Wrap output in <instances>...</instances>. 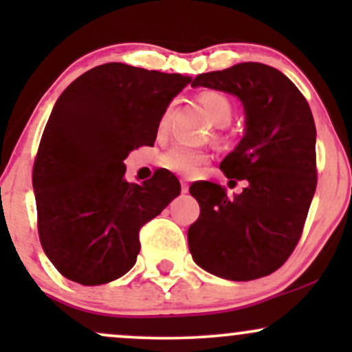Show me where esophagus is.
<instances>
[{"label": "esophagus", "mask_w": 352, "mask_h": 352, "mask_svg": "<svg viewBox=\"0 0 352 352\" xmlns=\"http://www.w3.org/2000/svg\"><path fill=\"white\" fill-rule=\"evenodd\" d=\"M180 190H182V193L188 192V184L185 180H180Z\"/></svg>", "instance_id": "34e87169"}]
</instances>
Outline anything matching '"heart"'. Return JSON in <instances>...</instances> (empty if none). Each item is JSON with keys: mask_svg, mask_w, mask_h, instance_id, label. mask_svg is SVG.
I'll list each match as a JSON object with an SVG mask.
<instances>
[{"mask_svg": "<svg viewBox=\"0 0 352 352\" xmlns=\"http://www.w3.org/2000/svg\"><path fill=\"white\" fill-rule=\"evenodd\" d=\"M199 102L204 107V111L207 112L208 119L218 127H223L227 125L233 117V104L228 99V96H225L223 92L213 91V89H207V91H201L199 94ZM168 122V109L164 112L162 117L159 120V131H165ZM217 137H221V132L218 131ZM208 155L205 151L200 148L188 147V145L177 144L173 147L168 148L167 152H164L160 155L159 164L162 165L167 170L180 173L184 177H190L200 168V165L207 162Z\"/></svg>", "mask_w": 352, "mask_h": 352, "instance_id": "obj_1", "label": "heart"}]
</instances>
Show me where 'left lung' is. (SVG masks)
<instances>
[{
    "mask_svg": "<svg viewBox=\"0 0 352 352\" xmlns=\"http://www.w3.org/2000/svg\"><path fill=\"white\" fill-rule=\"evenodd\" d=\"M192 86L243 102L246 134L220 168L230 182L248 184L235 197L207 180L190 185L200 205L188 228L190 253L225 280L268 276L296 248L316 190V125L308 100L283 72L261 63L199 74Z\"/></svg>",
    "mask_w": 352,
    "mask_h": 352,
    "instance_id": "obj_1",
    "label": "left lung"
}]
</instances>
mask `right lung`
Returning <instances> with one entry per match:
<instances>
[{"mask_svg": "<svg viewBox=\"0 0 352 352\" xmlns=\"http://www.w3.org/2000/svg\"><path fill=\"white\" fill-rule=\"evenodd\" d=\"M188 82L107 63L59 96L36 153L33 188L43 250L67 280L96 286L127 273L140 228L180 193L168 170L140 185L124 180V159L153 145L160 117Z\"/></svg>", "mask_w": 352, "mask_h": 352, "instance_id": "right-lung-1", "label": "right lung"}]
</instances>
